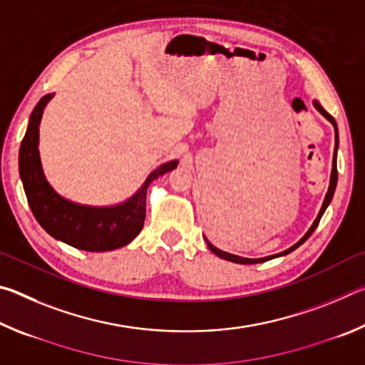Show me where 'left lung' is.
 <instances>
[{"label":"left lung","mask_w":365,"mask_h":365,"mask_svg":"<svg viewBox=\"0 0 365 365\" xmlns=\"http://www.w3.org/2000/svg\"><path fill=\"white\" fill-rule=\"evenodd\" d=\"M312 104H314V108H316L320 114H322L327 120H329L331 125H333V128H335V151H333V160H331V174H330V183H329V191H327V195H325V197H324V202H322V207H320V211H319V214H317V217H316V220L312 222V225H311V228H309V230L304 233V237H302L298 243H294L292 248H288V250H285V251H282V252H279V255H272V256H267V257H257V259H250V257H242V256H237V255H230V252H227V251H222V250H219V248H215V246L212 245V243H209V240L205 237V240H206V243H207V248L211 250L215 256H219V257H222V259H225V261H230V262H237V264H259V262H265V261H270V259H275V257H280V256H287V255H289V252L292 251H294L296 248H299V246L306 242V240L311 237V235L314 233V230H316L317 228V225H319V222H320V219H322V215H324V212H325V209L329 207V205L331 202V200H333V195H335V188H336V182H338V170H336V153H338V127H336V122H335V119H333V117L327 113V110L320 106V103L317 101V100H314L312 101Z\"/></svg>","instance_id":"1"}]
</instances>
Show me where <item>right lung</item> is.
<instances>
[{
  "mask_svg": "<svg viewBox=\"0 0 365 365\" xmlns=\"http://www.w3.org/2000/svg\"><path fill=\"white\" fill-rule=\"evenodd\" d=\"M53 96L54 93H48L36 103L19 150V174L29 206L46 233L59 242L90 252L122 248L132 243L143 228L148 187L158 177L174 170L178 160L159 165L128 200L119 205L88 206L67 200L46 180L38 151L41 115Z\"/></svg>",
  "mask_w": 365,
  "mask_h": 365,
  "instance_id": "obj_1",
  "label": "right lung"
}]
</instances>
